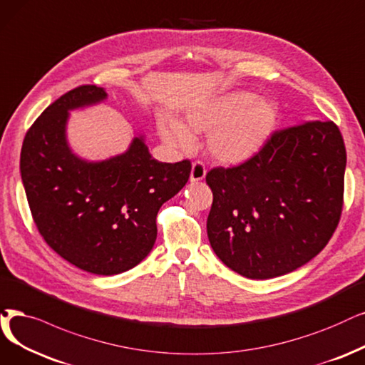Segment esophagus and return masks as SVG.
Returning <instances> with one entry per match:
<instances>
[{
	"label": "esophagus",
	"instance_id": "esophagus-1",
	"mask_svg": "<svg viewBox=\"0 0 365 365\" xmlns=\"http://www.w3.org/2000/svg\"><path fill=\"white\" fill-rule=\"evenodd\" d=\"M205 175H207V168H205V165H203V162H200V160H196V162H195L193 166H192L190 181H192V182L202 181L203 178H205Z\"/></svg>",
	"mask_w": 365,
	"mask_h": 365
}]
</instances>
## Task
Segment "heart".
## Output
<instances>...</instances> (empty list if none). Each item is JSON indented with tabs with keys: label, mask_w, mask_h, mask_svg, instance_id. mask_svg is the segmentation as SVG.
<instances>
[{
	"label": "heart",
	"mask_w": 365,
	"mask_h": 365,
	"mask_svg": "<svg viewBox=\"0 0 365 365\" xmlns=\"http://www.w3.org/2000/svg\"><path fill=\"white\" fill-rule=\"evenodd\" d=\"M279 110L274 101L250 91H233L187 112L185 127L177 121L162 125L165 139L181 148L193 142L192 132H210L208 148L225 163L253 157L274 132Z\"/></svg>",
	"instance_id": "b5f03b06"
}]
</instances>
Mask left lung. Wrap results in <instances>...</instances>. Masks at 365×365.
Instances as JSON below:
<instances>
[{"instance_id": "obj_1", "label": "left lung", "mask_w": 365, "mask_h": 365, "mask_svg": "<svg viewBox=\"0 0 365 365\" xmlns=\"http://www.w3.org/2000/svg\"><path fill=\"white\" fill-rule=\"evenodd\" d=\"M346 148L332 121L275 130L253 157L212 168L210 244L253 280L292 272L324 250L340 222Z\"/></svg>"}]
</instances>
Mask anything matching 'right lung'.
Returning <instances> with one entry per match:
<instances>
[{"mask_svg":"<svg viewBox=\"0 0 365 365\" xmlns=\"http://www.w3.org/2000/svg\"><path fill=\"white\" fill-rule=\"evenodd\" d=\"M106 98L81 85L55 100L28 128L21 175L33 220L51 249L86 272L132 269L151 252L160 207L190 177V160L160 163L142 138L118 157L86 163L66 142L70 109Z\"/></svg>","mask_w":365,"mask_h":365,"instance_id":"add662e5","label":"right lung"}]
</instances>
